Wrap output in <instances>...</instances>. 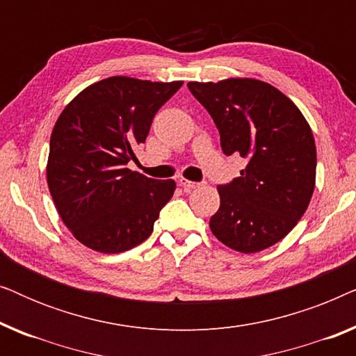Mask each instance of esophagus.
<instances>
[{
	"instance_id": "1",
	"label": "esophagus",
	"mask_w": 356,
	"mask_h": 356,
	"mask_svg": "<svg viewBox=\"0 0 356 356\" xmlns=\"http://www.w3.org/2000/svg\"><path fill=\"white\" fill-rule=\"evenodd\" d=\"M179 184H181V188L184 191H191V189L197 188L201 183H196V181H189L186 178H179Z\"/></svg>"
}]
</instances>
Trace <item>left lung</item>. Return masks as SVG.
<instances>
[{"label":"left lung","mask_w":356,"mask_h":356,"mask_svg":"<svg viewBox=\"0 0 356 356\" xmlns=\"http://www.w3.org/2000/svg\"><path fill=\"white\" fill-rule=\"evenodd\" d=\"M188 89L212 116L223 154L248 160L240 177L217 186L212 233L240 252L275 245L303 217L314 191L309 124L289 97L262 81L189 82Z\"/></svg>","instance_id":"8db88e82"}]
</instances>
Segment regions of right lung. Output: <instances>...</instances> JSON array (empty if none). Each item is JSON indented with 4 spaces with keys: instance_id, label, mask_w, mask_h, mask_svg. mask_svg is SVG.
I'll return each instance as SVG.
<instances>
[{
    "instance_id": "right-lung-1",
    "label": "right lung",
    "mask_w": 356,
    "mask_h": 356,
    "mask_svg": "<svg viewBox=\"0 0 356 356\" xmlns=\"http://www.w3.org/2000/svg\"><path fill=\"white\" fill-rule=\"evenodd\" d=\"M181 86L115 76L89 86L63 110L47 181L61 220L82 245L116 254L150 236L177 184L131 172L128 162Z\"/></svg>"
}]
</instances>
